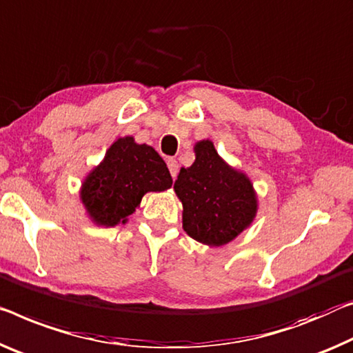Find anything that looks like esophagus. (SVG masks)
Here are the masks:
<instances>
[{"mask_svg": "<svg viewBox=\"0 0 353 353\" xmlns=\"http://www.w3.org/2000/svg\"><path fill=\"white\" fill-rule=\"evenodd\" d=\"M167 165H169L172 178L175 180V176L178 175V161L175 158H169V159H167Z\"/></svg>", "mask_w": 353, "mask_h": 353, "instance_id": "esophagus-1", "label": "esophagus"}]
</instances>
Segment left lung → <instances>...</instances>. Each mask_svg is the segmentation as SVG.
I'll return each instance as SVG.
<instances>
[{
    "label": "left lung",
    "instance_id": "obj_1",
    "mask_svg": "<svg viewBox=\"0 0 353 353\" xmlns=\"http://www.w3.org/2000/svg\"><path fill=\"white\" fill-rule=\"evenodd\" d=\"M194 151V164L181 167L173 184L183 203V229L195 241L224 246L251 225L257 195L251 180L227 164L211 140H200Z\"/></svg>",
    "mask_w": 353,
    "mask_h": 353
}]
</instances>
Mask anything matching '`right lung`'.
<instances>
[{
    "mask_svg": "<svg viewBox=\"0 0 353 353\" xmlns=\"http://www.w3.org/2000/svg\"><path fill=\"white\" fill-rule=\"evenodd\" d=\"M172 183L158 151L135 143L134 137H121L85 178L80 200L94 224L115 227L126 224L146 192L165 191Z\"/></svg>",
    "mask_w": 353,
    "mask_h": 353,
    "instance_id": "obj_1",
    "label": "right lung"
}]
</instances>
